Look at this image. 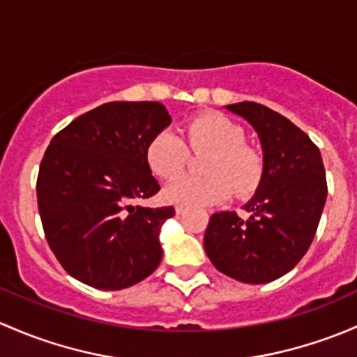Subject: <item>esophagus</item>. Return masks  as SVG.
Returning a JSON list of instances; mask_svg holds the SVG:
<instances>
[{
  "mask_svg": "<svg viewBox=\"0 0 357 357\" xmlns=\"http://www.w3.org/2000/svg\"><path fill=\"white\" fill-rule=\"evenodd\" d=\"M183 211H185V208H183V206H175V213H177V215H182Z\"/></svg>",
  "mask_w": 357,
  "mask_h": 357,
  "instance_id": "1",
  "label": "esophagus"
}]
</instances>
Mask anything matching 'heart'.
Instances as JSON below:
<instances>
[{
	"instance_id": "1",
	"label": "heart",
	"mask_w": 357,
	"mask_h": 357,
	"mask_svg": "<svg viewBox=\"0 0 357 357\" xmlns=\"http://www.w3.org/2000/svg\"><path fill=\"white\" fill-rule=\"evenodd\" d=\"M187 144L194 151H213L206 165V174L211 177L180 175L165 187L163 196L168 203L199 208L220 204L234 192L249 196L258 189L263 177V160L245 146L244 128L229 116L201 115L183 130ZM187 146L172 128L154 134L146 146V163L160 178H170L185 167Z\"/></svg>"
}]
</instances>
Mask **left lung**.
I'll list each match as a JSON object with an SVG mask.
<instances>
[{
  "mask_svg": "<svg viewBox=\"0 0 357 357\" xmlns=\"http://www.w3.org/2000/svg\"><path fill=\"white\" fill-rule=\"evenodd\" d=\"M258 134L263 177L244 204L209 218L204 251L215 268L244 284H268L289 273L306 255L326 201L321 153L289 119L252 101L227 105Z\"/></svg>",
  "mask_w": 357,
  "mask_h": 357,
  "instance_id": "8db88e82",
  "label": "left lung"
}]
</instances>
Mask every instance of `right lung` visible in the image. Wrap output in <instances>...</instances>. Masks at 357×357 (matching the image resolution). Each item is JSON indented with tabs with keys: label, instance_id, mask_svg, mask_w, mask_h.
<instances>
[{
	"label": "right lung",
	"instance_id": "add662e5",
	"mask_svg": "<svg viewBox=\"0 0 357 357\" xmlns=\"http://www.w3.org/2000/svg\"><path fill=\"white\" fill-rule=\"evenodd\" d=\"M170 123L161 102L112 101L51 139L39 168V215L51 251L82 284L122 290L160 264V230L175 209L135 201L160 190L144 153Z\"/></svg>",
	"mask_w": 357,
	"mask_h": 357
}]
</instances>
